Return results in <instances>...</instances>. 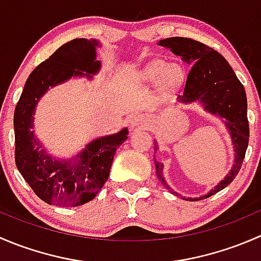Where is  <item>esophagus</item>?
I'll return each instance as SVG.
<instances>
[{
    "label": "esophagus",
    "mask_w": 261,
    "mask_h": 261,
    "mask_svg": "<svg viewBox=\"0 0 261 261\" xmlns=\"http://www.w3.org/2000/svg\"><path fill=\"white\" fill-rule=\"evenodd\" d=\"M145 123V120L143 118V116H134L130 121V125L133 127H138V126H141Z\"/></svg>",
    "instance_id": "1"
}]
</instances>
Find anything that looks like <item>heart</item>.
<instances>
[{
  "label": "heart",
  "instance_id": "b5f03b06",
  "mask_svg": "<svg viewBox=\"0 0 261 261\" xmlns=\"http://www.w3.org/2000/svg\"><path fill=\"white\" fill-rule=\"evenodd\" d=\"M164 77L165 86L173 88L177 87L183 80V70L179 65H169L163 60H154L146 65L145 69L143 70V78L147 81L159 80L160 77Z\"/></svg>",
  "mask_w": 261,
  "mask_h": 261
}]
</instances>
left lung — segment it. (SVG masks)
Masks as SVG:
<instances>
[{"label": "left lung", "mask_w": 261, "mask_h": 261, "mask_svg": "<svg viewBox=\"0 0 261 261\" xmlns=\"http://www.w3.org/2000/svg\"><path fill=\"white\" fill-rule=\"evenodd\" d=\"M159 45L169 48L175 55H180L184 62L192 65L186 81L183 96H179L181 102L201 101L204 109L211 114L221 116L226 120L235 145V164L225 179L221 181L208 194L189 201H199L208 198L221 189L226 188L238 173L240 172L249 145V121H247V101L245 88L238 80L235 72L227 60L211 46L188 38H168L160 40ZM158 150L154 143V151ZM158 179L173 194L180 196L169 188L163 177V164L155 160Z\"/></svg>", "instance_id": "obj_1"}]
</instances>
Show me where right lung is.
I'll use <instances>...</instances> for the list:
<instances>
[{
	"label": "right lung",
	"mask_w": 261,
	"mask_h": 261,
	"mask_svg": "<svg viewBox=\"0 0 261 261\" xmlns=\"http://www.w3.org/2000/svg\"><path fill=\"white\" fill-rule=\"evenodd\" d=\"M96 40L74 39L63 44L38 65L26 81L14 115L15 162L34 193L49 204L75 207L92 201L109 179L116 149L127 139V130L97 139L77 158L80 162L53 160L41 149L33 128L34 110L49 87L83 72L96 73Z\"/></svg>",
	"instance_id": "obj_1"
}]
</instances>
